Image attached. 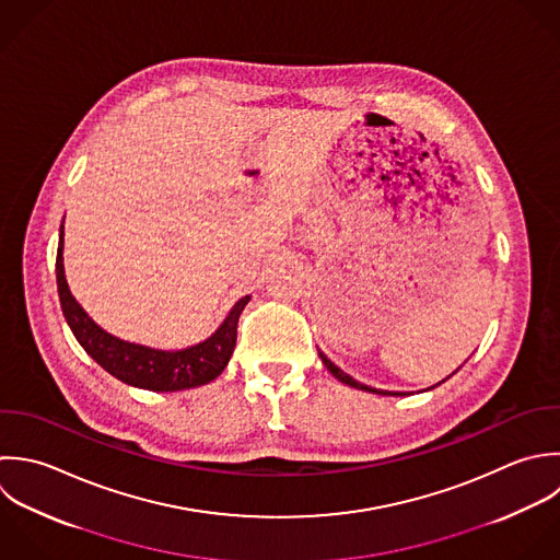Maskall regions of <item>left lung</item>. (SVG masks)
Listing matches in <instances>:
<instances>
[{
	"label": "left lung",
	"mask_w": 560,
	"mask_h": 560,
	"mask_svg": "<svg viewBox=\"0 0 560 560\" xmlns=\"http://www.w3.org/2000/svg\"><path fill=\"white\" fill-rule=\"evenodd\" d=\"M318 355H320L323 364L327 366V371H329V373H331V375H334L336 380H340L342 384H347V386H351V388H358V390H366V393H377V395H393V397H395V395H401V393H390V390H377V388L364 386V384L355 382V380H353L351 375H347L345 371H340V369H338V366H336V364H334V362H331V360H329V358H327V355H325L323 351H318ZM443 382H445V380H443ZM439 384H441V382H439ZM439 384H436V386H439ZM432 388H434V386H432Z\"/></svg>",
	"instance_id": "1"
}]
</instances>
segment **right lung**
Here are the masks:
<instances>
[{
  "instance_id": "add662e5",
  "label": "right lung",
  "mask_w": 560,
  "mask_h": 560,
  "mask_svg": "<svg viewBox=\"0 0 560 560\" xmlns=\"http://www.w3.org/2000/svg\"><path fill=\"white\" fill-rule=\"evenodd\" d=\"M56 283L62 316L80 347L119 382L154 393L187 390L213 382L226 369L233 355L237 340V320L246 303L250 301V296H242L233 305L224 323L215 329V334H211L205 342L180 351H161L119 340L97 327L69 292L62 266V224L56 253Z\"/></svg>"
}]
</instances>
